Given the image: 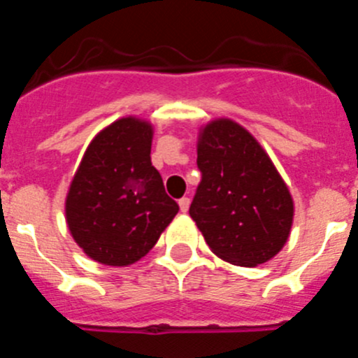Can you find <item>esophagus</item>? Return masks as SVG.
Here are the masks:
<instances>
[{"label": "esophagus", "instance_id": "34e87169", "mask_svg": "<svg viewBox=\"0 0 358 358\" xmlns=\"http://www.w3.org/2000/svg\"><path fill=\"white\" fill-rule=\"evenodd\" d=\"M179 208H181L182 213H186V211L189 210V199H188V197L179 199Z\"/></svg>", "mask_w": 358, "mask_h": 358}]
</instances>
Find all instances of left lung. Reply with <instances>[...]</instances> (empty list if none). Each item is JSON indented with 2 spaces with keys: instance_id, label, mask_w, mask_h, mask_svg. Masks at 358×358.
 Here are the masks:
<instances>
[{
  "instance_id": "1",
  "label": "left lung",
  "mask_w": 358,
  "mask_h": 358,
  "mask_svg": "<svg viewBox=\"0 0 358 358\" xmlns=\"http://www.w3.org/2000/svg\"><path fill=\"white\" fill-rule=\"evenodd\" d=\"M197 166L189 217L211 252L240 267L274 258L290 236L294 201L255 136L229 118L211 120L199 129Z\"/></svg>"
}]
</instances>
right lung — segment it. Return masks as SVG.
<instances>
[{
	"label": "right lung",
	"mask_w": 358,
	"mask_h": 358,
	"mask_svg": "<svg viewBox=\"0 0 358 358\" xmlns=\"http://www.w3.org/2000/svg\"><path fill=\"white\" fill-rule=\"evenodd\" d=\"M154 127L125 116L94 136L66 195V222L78 248L98 264L141 260L179 211L152 166Z\"/></svg>",
	"instance_id": "right-lung-1"
}]
</instances>
